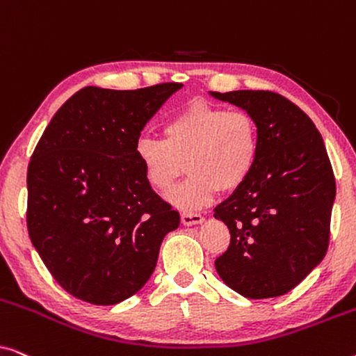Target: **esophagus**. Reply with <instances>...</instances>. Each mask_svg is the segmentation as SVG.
Returning a JSON list of instances; mask_svg holds the SVG:
<instances>
[{
    "label": "esophagus",
    "instance_id": "34e87169",
    "mask_svg": "<svg viewBox=\"0 0 356 356\" xmlns=\"http://www.w3.org/2000/svg\"><path fill=\"white\" fill-rule=\"evenodd\" d=\"M181 222L183 225H197V223L204 222V217L201 213H193V212H183L181 213Z\"/></svg>",
    "mask_w": 356,
    "mask_h": 356
}]
</instances>
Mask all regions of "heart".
<instances>
[{
	"label": "heart",
	"mask_w": 356,
	"mask_h": 356,
	"mask_svg": "<svg viewBox=\"0 0 356 356\" xmlns=\"http://www.w3.org/2000/svg\"><path fill=\"white\" fill-rule=\"evenodd\" d=\"M259 155V129L243 110L196 100L163 123V139L140 136L134 157L147 183L167 193L184 170L186 181L168 194L184 211L201 209L218 191H235L250 178Z\"/></svg>",
	"instance_id": "1"
}]
</instances>
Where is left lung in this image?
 <instances>
[{"instance_id":"8db88e82","label":"left lung","mask_w":356,"mask_h":356,"mask_svg":"<svg viewBox=\"0 0 356 356\" xmlns=\"http://www.w3.org/2000/svg\"><path fill=\"white\" fill-rule=\"evenodd\" d=\"M209 94L248 111L259 129L250 178L213 211L232 236L216 269L246 298L285 295L329 246L335 178L324 140L309 116L275 92Z\"/></svg>"}]
</instances>
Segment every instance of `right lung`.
<instances>
[{"instance_id":"right-lung-1","label":"right lung","mask_w":356,"mask_h":356,"mask_svg":"<svg viewBox=\"0 0 356 356\" xmlns=\"http://www.w3.org/2000/svg\"><path fill=\"white\" fill-rule=\"evenodd\" d=\"M183 84L84 87L43 131L27 170V230L58 284L92 305L143 289L179 213L134 157L147 121Z\"/></svg>"}]
</instances>
